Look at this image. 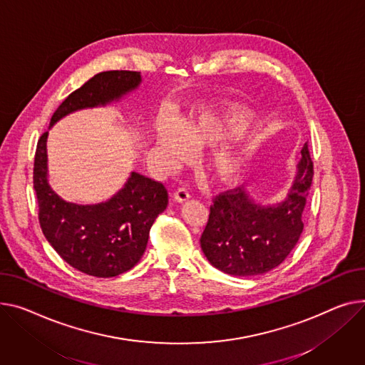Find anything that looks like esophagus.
<instances>
[{"instance_id":"1","label":"esophagus","mask_w":365,"mask_h":365,"mask_svg":"<svg viewBox=\"0 0 365 365\" xmlns=\"http://www.w3.org/2000/svg\"><path fill=\"white\" fill-rule=\"evenodd\" d=\"M189 198H190V195H189V192H187L185 187H179V189L175 192V200H176L178 202H186Z\"/></svg>"}]
</instances>
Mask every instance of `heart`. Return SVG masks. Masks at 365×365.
<instances>
[{"mask_svg":"<svg viewBox=\"0 0 365 365\" xmlns=\"http://www.w3.org/2000/svg\"><path fill=\"white\" fill-rule=\"evenodd\" d=\"M251 121L247 111H232L223 117L205 115L185 121L179 128L160 123L155 130V147L168 165H176L192 155V150L218 147L236 139ZM212 176L222 183L233 182L244 170V160L235 153H218L210 163Z\"/></svg>","mask_w":365,"mask_h":365,"instance_id":"1","label":"heart"}]
</instances>
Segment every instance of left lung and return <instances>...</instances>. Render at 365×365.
<instances>
[{"label":"left lung","mask_w":365,"mask_h":365,"mask_svg":"<svg viewBox=\"0 0 365 365\" xmlns=\"http://www.w3.org/2000/svg\"><path fill=\"white\" fill-rule=\"evenodd\" d=\"M301 154L284 200L262 204L242 187L214 200L201 248L215 269L240 277L264 274L280 265L297 247L304 230L302 211L314 175L308 143Z\"/></svg>","instance_id":"obj_1"}]
</instances>
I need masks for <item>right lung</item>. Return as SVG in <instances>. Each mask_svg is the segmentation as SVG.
<instances>
[{"label":"right lung","mask_w":365,"mask_h":365,"mask_svg":"<svg viewBox=\"0 0 365 365\" xmlns=\"http://www.w3.org/2000/svg\"><path fill=\"white\" fill-rule=\"evenodd\" d=\"M140 82L139 71L98 73L61 103L50 129L75 111L120 101ZM46 139L48 132L38 140L34 165L39 223L46 240L67 264L89 276L114 277L133 269L147 248L153 223L168 204L164 185L132 172L123 187L104 202H68L48 180Z\"/></svg>","instance_id":"add662e5"}]
</instances>
